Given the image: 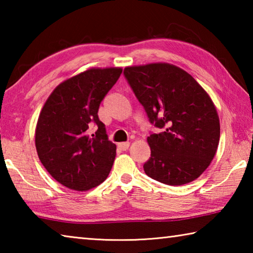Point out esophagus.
I'll use <instances>...</instances> for the list:
<instances>
[{
	"instance_id": "obj_1",
	"label": "esophagus",
	"mask_w": 253,
	"mask_h": 253,
	"mask_svg": "<svg viewBox=\"0 0 253 253\" xmlns=\"http://www.w3.org/2000/svg\"><path fill=\"white\" fill-rule=\"evenodd\" d=\"M128 147H129V143H118V148L122 151H127Z\"/></svg>"
}]
</instances>
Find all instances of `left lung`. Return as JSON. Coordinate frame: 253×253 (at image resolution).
I'll use <instances>...</instances> for the list:
<instances>
[{
    "mask_svg": "<svg viewBox=\"0 0 253 253\" xmlns=\"http://www.w3.org/2000/svg\"><path fill=\"white\" fill-rule=\"evenodd\" d=\"M124 75L160 134L147 137L146 175L168 185L198 178L211 164L220 140V119L211 97L185 70L165 62L126 67Z\"/></svg>",
    "mask_w": 253,
    "mask_h": 253,
    "instance_id": "8db88e82",
    "label": "left lung"
}]
</instances>
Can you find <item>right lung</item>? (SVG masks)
Listing matches in <instances>:
<instances>
[{
    "instance_id": "obj_1",
    "label": "right lung",
    "mask_w": 253,
    "mask_h": 253,
    "mask_svg": "<svg viewBox=\"0 0 253 253\" xmlns=\"http://www.w3.org/2000/svg\"><path fill=\"white\" fill-rule=\"evenodd\" d=\"M123 72L122 68H91L55 87L42 108L36 128V148L55 181L88 191L109 175L116 145L108 140L98 109ZM95 126V134H87Z\"/></svg>"
}]
</instances>
